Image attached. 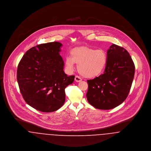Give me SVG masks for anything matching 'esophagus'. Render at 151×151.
Returning a JSON list of instances; mask_svg holds the SVG:
<instances>
[{
	"label": "esophagus",
	"instance_id": "esophagus-1",
	"mask_svg": "<svg viewBox=\"0 0 151 151\" xmlns=\"http://www.w3.org/2000/svg\"><path fill=\"white\" fill-rule=\"evenodd\" d=\"M75 81L76 82H80L82 81V79L78 76H76L75 78Z\"/></svg>",
	"mask_w": 151,
	"mask_h": 151
}]
</instances>
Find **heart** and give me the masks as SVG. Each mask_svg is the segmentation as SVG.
<instances>
[{
  "instance_id": "1",
  "label": "heart",
  "mask_w": 151,
  "mask_h": 151,
  "mask_svg": "<svg viewBox=\"0 0 151 151\" xmlns=\"http://www.w3.org/2000/svg\"><path fill=\"white\" fill-rule=\"evenodd\" d=\"M106 62L107 55L105 51L87 46L73 49L70 52V56L65 59L68 70H72L75 64H76L79 72L88 78L99 76L105 67Z\"/></svg>"
}]
</instances>
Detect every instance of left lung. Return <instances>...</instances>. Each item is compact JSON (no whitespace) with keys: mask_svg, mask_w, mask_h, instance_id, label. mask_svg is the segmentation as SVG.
<instances>
[{"mask_svg":"<svg viewBox=\"0 0 151 151\" xmlns=\"http://www.w3.org/2000/svg\"><path fill=\"white\" fill-rule=\"evenodd\" d=\"M135 66L128 51L113 44L107 51L103 74L87 81L86 97L96 108L108 110L121 104L127 97L134 79Z\"/></svg>","mask_w":151,"mask_h":151,"instance_id":"8db88e82","label":"left lung"}]
</instances>
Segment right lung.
<instances>
[{"label":"right lung","instance_id":"1","mask_svg":"<svg viewBox=\"0 0 151 151\" xmlns=\"http://www.w3.org/2000/svg\"><path fill=\"white\" fill-rule=\"evenodd\" d=\"M62 44L54 42L40 44L27 51L19 61L17 79L25 101L35 109L51 112L65 101V88L74 81L67 76L60 55Z\"/></svg>","mask_w":151,"mask_h":151}]
</instances>
